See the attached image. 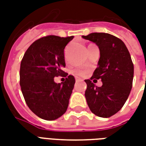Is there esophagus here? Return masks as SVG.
I'll return each mask as SVG.
<instances>
[{"label":"esophagus","mask_w":146,"mask_h":146,"mask_svg":"<svg viewBox=\"0 0 146 146\" xmlns=\"http://www.w3.org/2000/svg\"><path fill=\"white\" fill-rule=\"evenodd\" d=\"M80 80L78 79V78H76V82H78V81H80Z\"/></svg>","instance_id":"1"}]
</instances>
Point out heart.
<instances>
[{
  "instance_id": "1",
  "label": "heart",
  "mask_w": 146,
  "mask_h": 146,
  "mask_svg": "<svg viewBox=\"0 0 146 146\" xmlns=\"http://www.w3.org/2000/svg\"><path fill=\"white\" fill-rule=\"evenodd\" d=\"M73 73L76 75V76H85L87 73H88V70H74L73 71Z\"/></svg>"
}]
</instances>
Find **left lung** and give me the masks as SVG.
I'll return each mask as SVG.
<instances>
[{
    "mask_svg": "<svg viewBox=\"0 0 146 146\" xmlns=\"http://www.w3.org/2000/svg\"><path fill=\"white\" fill-rule=\"evenodd\" d=\"M82 37L95 43L100 51L98 67L91 79L84 80L87 103L95 115L108 118L121 110L128 98L134 65L126 45L118 37L106 33H92ZM93 79H101L103 86H95Z\"/></svg>",
    "mask_w": 146,
    "mask_h": 146,
    "instance_id": "obj_1",
    "label": "left lung"
}]
</instances>
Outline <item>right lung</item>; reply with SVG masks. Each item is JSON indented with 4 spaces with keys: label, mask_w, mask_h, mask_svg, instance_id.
<instances>
[{
    "label": "right lung",
    "mask_w": 146,
    "mask_h": 146,
    "mask_svg": "<svg viewBox=\"0 0 146 146\" xmlns=\"http://www.w3.org/2000/svg\"><path fill=\"white\" fill-rule=\"evenodd\" d=\"M73 36L60 37L49 35L30 45L20 65V86L28 107L36 116L54 120L66 113L75 78L65 73L64 49ZM58 76L66 77L65 82L54 81Z\"/></svg>",
    "instance_id": "add662e5"
}]
</instances>
